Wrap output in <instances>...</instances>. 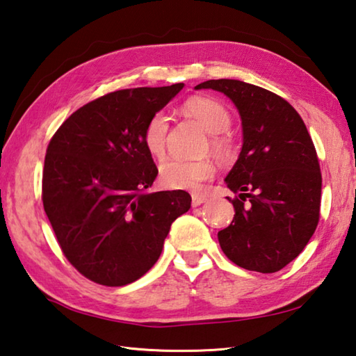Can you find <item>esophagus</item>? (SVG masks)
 Instances as JSON below:
<instances>
[{
    "mask_svg": "<svg viewBox=\"0 0 356 356\" xmlns=\"http://www.w3.org/2000/svg\"><path fill=\"white\" fill-rule=\"evenodd\" d=\"M207 198L204 197V195H198V193H193L192 195V206L197 207V206H201L202 202H206Z\"/></svg>",
    "mask_w": 356,
    "mask_h": 356,
    "instance_id": "esophagus-1",
    "label": "esophagus"
}]
</instances>
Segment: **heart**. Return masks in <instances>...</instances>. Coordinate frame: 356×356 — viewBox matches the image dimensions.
Listing matches in <instances>:
<instances>
[{"mask_svg": "<svg viewBox=\"0 0 356 356\" xmlns=\"http://www.w3.org/2000/svg\"><path fill=\"white\" fill-rule=\"evenodd\" d=\"M187 115L197 120L210 134V150L216 156H226L229 140L222 132L230 126V113L220 101L207 97H193L184 103ZM169 132V117L163 111L155 112L143 129V144L152 156H163ZM215 165L207 158L188 159L168 158L159 164V181L169 188L178 191H197L202 183L212 179Z\"/></svg>", "mask_w": 356, "mask_h": 356, "instance_id": "1", "label": "heart"}]
</instances>
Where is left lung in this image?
Listing matches in <instances>:
<instances>
[{"label": "left lung", "mask_w": 356, "mask_h": 356, "mask_svg": "<svg viewBox=\"0 0 356 356\" xmlns=\"http://www.w3.org/2000/svg\"><path fill=\"white\" fill-rule=\"evenodd\" d=\"M234 101L243 121V149L226 178L235 193L221 249L243 269L273 273L306 248L320 221L321 170L302 118L284 98L238 79H209Z\"/></svg>", "instance_id": "8db88e82"}]
</instances>
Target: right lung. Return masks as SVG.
<instances>
[{
	"instance_id": "1",
	"label": "right lung",
	"mask_w": 356,
	"mask_h": 356,
	"mask_svg": "<svg viewBox=\"0 0 356 356\" xmlns=\"http://www.w3.org/2000/svg\"><path fill=\"white\" fill-rule=\"evenodd\" d=\"M183 86L107 93L72 113L49 143L42 206L64 257L97 284L141 278L191 209L184 191H147L158 169L143 144L147 120Z\"/></svg>"
}]
</instances>
